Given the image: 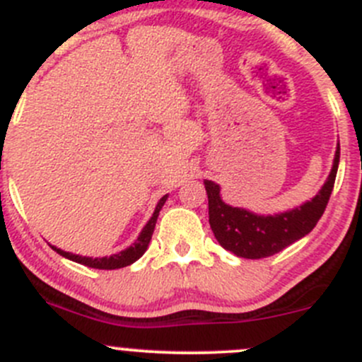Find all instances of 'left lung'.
I'll list each match as a JSON object with an SVG mask.
<instances>
[{"label":"left lung","mask_w":362,"mask_h":362,"mask_svg":"<svg viewBox=\"0 0 362 362\" xmlns=\"http://www.w3.org/2000/svg\"><path fill=\"white\" fill-rule=\"evenodd\" d=\"M339 163V145L334 154L333 170L326 184L312 202L280 215H254L243 208L229 206L221 199L218 185L204 180L208 194V221L217 242L238 257L264 259L279 254L308 235L326 210L334 187Z\"/></svg>","instance_id":"obj_1"}]
</instances>
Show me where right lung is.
I'll list each match as a JSON object with an SVG mask.
<instances>
[{
    "label": "right lung",
    "mask_w": 362,
    "mask_h": 362,
    "mask_svg": "<svg viewBox=\"0 0 362 362\" xmlns=\"http://www.w3.org/2000/svg\"><path fill=\"white\" fill-rule=\"evenodd\" d=\"M166 198L168 196H163V198L159 199L158 206H156V210H154V215H152L151 221L147 222V226L144 228V231L140 233V236H138L136 242H134L129 249L119 252V254L110 255V257L93 259V257H82V255L69 254V252L56 249V247H52V249L56 250L59 255H63V257L69 259V261L80 262V264L87 266V268H94V269H117V268H124V266L133 264V262L138 261V259L144 255V252L147 250L148 243H151V238H152V233H154L156 222H158L159 211H160V208H163L164 202H166Z\"/></svg>",
    "instance_id": "1"
}]
</instances>
